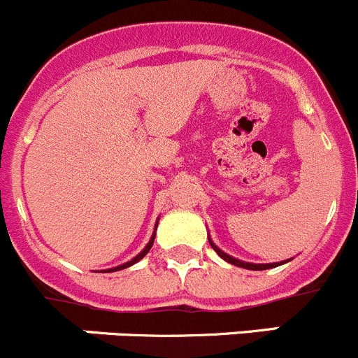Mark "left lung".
<instances>
[{
	"mask_svg": "<svg viewBox=\"0 0 358 358\" xmlns=\"http://www.w3.org/2000/svg\"><path fill=\"white\" fill-rule=\"evenodd\" d=\"M210 239V238H208ZM210 245H211V248L215 250V252L218 253V255L222 257V259L225 260V262H229V264H232V266H238V267H243V269H252V271H264V269H271V267H276V266H280V264H285V262H273V264H252V262H243V260H238V259H234V257H231V255H227V253L225 252H222L220 248H218L217 245H215L213 241H211L210 239Z\"/></svg>",
	"mask_w": 358,
	"mask_h": 358,
	"instance_id": "8db88e82",
	"label": "left lung"
}]
</instances>
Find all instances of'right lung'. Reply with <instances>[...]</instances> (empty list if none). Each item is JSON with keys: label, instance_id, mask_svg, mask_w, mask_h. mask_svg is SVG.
Here are the masks:
<instances>
[{"label": "right lung", "instance_id": "1", "mask_svg": "<svg viewBox=\"0 0 358 358\" xmlns=\"http://www.w3.org/2000/svg\"><path fill=\"white\" fill-rule=\"evenodd\" d=\"M155 227H157V224H155ZM154 238H155V232H154V234H152L150 241L147 243V246H145V248L141 250V252L138 253V255L134 257V259H131L129 262H126V264H120V266H117V267H112V269H106V271H103V273H113V271H120V269H126V267H129V266H133V264H136L138 260H141V259H143L145 255H147L148 252H150L152 245H154Z\"/></svg>", "mask_w": 358, "mask_h": 358}]
</instances>
